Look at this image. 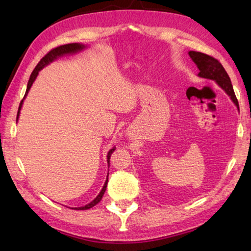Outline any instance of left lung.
I'll use <instances>...</instances> for the list:
<instances>
[{"label": "left lung", "mask_w": 251, "mask_h": 251, "mask_svg": "<svg viewBox=\"0 0 251 251\" xmlns=\"http://www.w3.org/2000/svg\"><path fill=\"white\" fill-rule=\"evenodd\" d=\"M188 54L189 56L192 57L193 62L198 67L199 77L215 80V82L217 83L229 96H230L231 100L235 103L238 109H239V104H238L237 97L235 95V92H233L231 80L229 78L227 72L225 71L224 66L220 64L218 59L209 56V55L207 54L195 52V50H190Z\"/></svg>", "instance_id": "1"}]
</instances>
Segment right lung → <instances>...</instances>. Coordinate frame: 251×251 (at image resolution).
<instances>
[{"label":"right lung","instance_id":"1","mask_svg":"<svg viewBox=\"0 0 251 251\" xmlns=\"http://www.w3.org/2000/svg\"><path fill=\"white\" fill-rule=\"evenodd\" d=\"M84 49H85V45L79 44V43H71V44L61 45V46H57V48H55V49H53V50H50V52H49L48 54H46L43 58L41 59V61L39 62V64L36 65L35 69H34V71L32 72L31 76H29L26 92H25V95H24V97H23V100H21L20 106H19V112H18V117H16V121L19 120L20 110H21V108H22L23 100H24L25 97H26L27 93H28V91H29V88H31L32 84L34 83V80H35V78L37 77V75H39V72H40L42 69H43L44 66L49 65L50 63H52L53 61H55V59H56L57 57H61V56H63V55H66V54L77 53V52H79V50H84ZM114 151H115V147H113L112 150H110V151H108V154H107V163H108V165H109L110 155L113 154ZM107 181H108V175H107V179H106L105 184H104V186H103V188H101L100 193L99 194V196H97V197L94 199V201H91L90 203H87V205H85V206H83V207H76V208H74V209H76V210H86V209H90V208H92V207H94L95 205H97V203H99V202L101 201V198H103V196H104V193H105V190H106V187H107Z\"/></svg>","mask_w":251,"mask_h":251}]
</instances>
